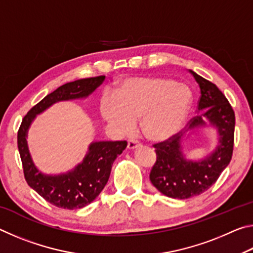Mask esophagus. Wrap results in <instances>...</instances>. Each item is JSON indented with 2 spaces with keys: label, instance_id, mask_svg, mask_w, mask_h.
Wrapping results in <instances>:
<instances>
[{
  "label": "esophagus",
  "instance_id": "1",
  "mask_svg": "<svg viewBox=\"0 0 253 253\" xmlns=\"http://www.w3.org/2000/svg\"><path fill=\"white\" fill-rule=\"evenodd\" d=\"M140 144L137 142V140H132V139H129L128 140V144H127V148L130 149V151H134V149H136L137 147H139Z\"/></svg>",
  "mask_w": 253,
  "mask_h": 253
}]
</instances>
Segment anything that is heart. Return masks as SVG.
Segmentation results:
<instances>
[{
  "instance_id": "1",
  "label": "heart",
  "mask_w": 253,
  "mask_h": 253,
  "mask_svg": "<svg viewBox=\"0 0 253 253\" xmlns=\"http://www.w3.org/2000/svg\"><path fill=\"white\" fill-rule=\"evenodd\" d=\"M193 95L188 85L166 77L126 79L114 91V99H104L100 114L121 134H129L135 121L147 139L163 142L182 129L190 113Z\"/></svg>"
}]
</instances>
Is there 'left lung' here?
I'll return each instance as SVG.
<instances>
[{
	"mask_svg": "<svg viewBox=\"0 0 253 253\" xmlns=\"http://www.w3.org/2000/svg\"><path fill=\"white\" fill-rule=\"evenodd\" d=\"M190 74L201 90L199 115L191 119L185 132L154 145L156 163L149 174L152 184L161 193L179 200L200 195L216 182L232 158L234 143L235 117L228 99L211 81L192 70ZM208 125L217 129L218 145L204 159L187 160L182 153V136Z\"/></svg>",
	"mask_w": 253,
	"mask_h": 253,
	"instance_id": "left-lung-1",
	"label": "left lung"
}]
</instances>
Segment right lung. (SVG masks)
Returning <instances> with one entry per match:
<instances>
[{
    "label": "right lung",
    "mask_w": 253,
    "mask_h": 253,
    "mask_svg": "<svg viewBox=\"0 0 253 253\" xmlns=\"http://www.w3.org/2000/svg\"><path fill=\"white\" fill-rule=\"evenodd\" d=\"M106 77L79 79L68 83L45 96L25 115L18 131V147L23 165L25 181L49 203L58 208L77 210L90 204L108 182L111 166L127 146L125 140L92 142L83 162L67 173L44 174L34 165L28 147V131L37 115L55 102L83 99L96 90Z\"/></svg>",
    "instance_id": "right-lung-1"
}]
</instances>
